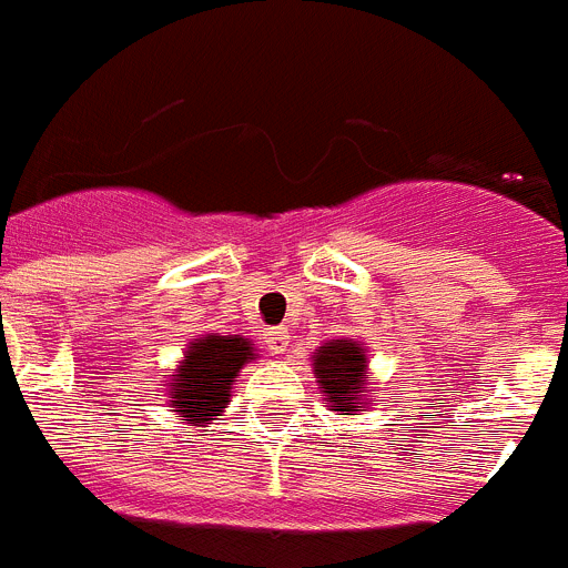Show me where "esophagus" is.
<instances>
[{"instance_id":"obj_1","label":"esophagus","mask_w":568,"mask_h":568,"mask_svg":"<svg viewBox=\"0 0 568 568\" xmlns=\"http://www.w3.org/2000/svg\"><path fill=\"white\" fill-rule=\"evenodd\" d=\"M290 346V335L287 329H270L267 333V349L275 355H284Z\"/></svg>"}]
</instances>
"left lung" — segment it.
<instances>
[{"label":"left lung","mask_w":568,"mask_h":568,"mask_svg":"<svg viewBox=\"0 0 568 568\" xmlns=\"http://www.w3.org/2000/svg\"><path fill=\"white\" fill-rule=\"evenodd\" d=\"M315 378H318L321 393L327 395L329 404L338 406L341 415H349L358 409V395L364 393L366 358L355 341H329L321 346L313 361Z\"/></svg>","instance_id":"left-lung-1"}]
</instances>
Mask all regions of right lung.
<instances>
[{
	"instance_id": "right-lung-1",
	"label": "right lung",
	"mask_w": 568,
	"mask_h": 568,
	"mask_svg": "<svg viewBox=\"0 0 568 568\" xmlns=\"http://www.w3.org/2000/svg\"><path fill=\"white\" fill-rule=\"evenodd\" d=\"M253 346L233 335H207L195 338L182 361V369L173 384V413L190 424L213 420L230 398V384L239 369L250 361Z\"/></svg>"
}]
</instances>
